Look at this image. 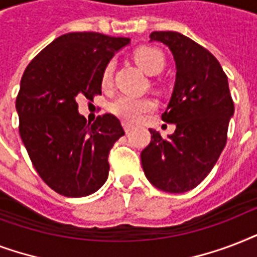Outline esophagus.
Wrapping results in <instances>:
<instances>
[{
    "instance_id": "esophagus-1",
    "label": "esophagus",
    "mask_w": 257,
    "mask_h": 257,
    "mask_svg": "<svg viewBox=\"0 0 257 257\" xmlns=\"http://www.w3.org/2000/svg\"><path fill=\"white\" fill-rule=\"evenodd\" d=\"M122 126H124V131L126 133H129L133 129V125H131L129 122H122Z\"/></svg>"
}]
</instances>
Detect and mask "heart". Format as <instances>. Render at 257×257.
Instances as JSON below:
<instances>
[{"instance_id":"heart-1","label":"heart","mask_w":257,"mask_h":257,"mask_svg":"<svg viewBox=\"0 0 257 257\" xmlns=\"http://www.w3.org/2000/svg\"><path fill=\"white\" fill-rule=\"evenodd\" d=\"M133 58L141 69L145 73L155 76L160 73L164 69V56L160 50L151 46H140L135 50ZM113 76V62H108L105 65L102 74H101V84L102 86H108L112 81ZM156 104L155 101L148 98V97H132L128 94H122L110 102L109 109L114 116L120 117L122 120L128 122H136L141 117L147 113L152 112Z\"/></svg>"}]
</instances>
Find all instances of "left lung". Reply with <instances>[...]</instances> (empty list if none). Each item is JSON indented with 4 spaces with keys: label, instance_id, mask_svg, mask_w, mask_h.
Returning <instances> with one entry per match:
<instances>
[{
    "label": "left lung",
    "instance_id": "obj_1",
    "mask_svg": "<svg viewBox=\"0 0 257 257\" xmlns=\"http://www.w3.org/2000/svg\"><path fill=\"white\" fill-rule=\"evenodd\" d=\"M149 37L165 44L175 58V88L161 118L176 131L164 139L149 129L151 143L141 152V165L155 187L183 193L215 167L235 106L227 74L211 52L177 32H152Z\"/></svg>",
    "mask_w": 257,
    "mask_h": 257
}]
</instances>
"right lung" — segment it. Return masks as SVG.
I'll return each mask as SVG.
<instances>
[{"mask_svg": "<svg viewBox=\"0 0 257 257\" xmlns=\"http://www.w3.org/2000/svg\"><path fill=\"white\" fill-rule=\"evenodd\" d=\"M129 38L96 32L62 34L26 66L16 100L20 136L32 164L53 191L84 197L102 187L108 156L125 132L110 113L86 124L77 98L101 94V74Z\"/></svg>", "mask_w": 257, "mask_h": 257, "instance_id": "right-lung-1", "label": "right lung"}]
</instances>
